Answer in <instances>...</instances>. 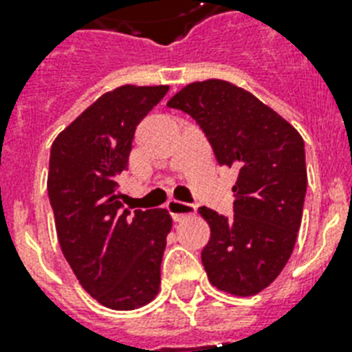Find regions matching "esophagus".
<instances>
[{"label":"esophagus","mask_w":352,"mask_h":352,"mask_svg":"<svg viewBox=\"0 0 352 352\" xmlns=\"http://www.w3.org/2000/svg\"><path fill=\"white\" fill-rule=\"evenodd\" d=\"M168 210H170L173 221H182L184 217L195 215V206H193V204L182 203V201H175V199L168 203Z\"/></svg>","instance_id":"1"}]
</instances>
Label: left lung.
<instances>
[{
	"label": "left lung",
	"mask_w": 352,
	"mask_h": 352,
	"mask_svg": "<svg viewBox=\"0 0 352 352\" xmlns=\"http://www.w3.org/2000/svg\"><path fill=\"white\" fill-rule=\"evenodd\" d=\"M168 106L192 115L217 162L237 170L234 217L201 208L212 232L201 254L210 283L232 296H256L281 274L298 239L307 192L303 138L226 80L188 84Z\"/></svg>",
	"instance_id": "1"
}]
</instances>
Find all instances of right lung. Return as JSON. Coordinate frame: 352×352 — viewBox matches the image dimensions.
Segmentation results:
<instances>
[{"mask_svg": "<svg viewBox=\"0 0 352 352\" xmlns=\"http://www.w3.org/2000/svg\"><path fill=\"white\" fill-rule=\"evenodd\" d=\"M170 85L107 91L58 133L47 190L63 256L82 289L113 311L155 300L171 230L168 210H122L115 179L127 168L133 135Z\"/></svg>", "mask_w": 352, "mask_h": 352, "instance_id": "obj_1", "label": "right lung"}]
</instances>
